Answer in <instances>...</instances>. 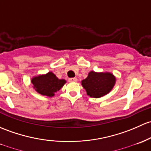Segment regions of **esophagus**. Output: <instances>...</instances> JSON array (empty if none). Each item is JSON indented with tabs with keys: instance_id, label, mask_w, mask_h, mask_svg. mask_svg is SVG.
<instances>
[{
	"instance_id": "esophagus-1",
	"label": "esophagus",
	"mask_w": 151,
	"mask_h": 151,
	"mask_svg": "<svg viewBox=\"0 0 151 151\" xmlns=\"http://www.w3.org/2000/svg\"><path fill=\"white\" fill-rule=\"evenodd\" d=\"M69 82H77V78H69Z\"/></svg>"
}]
</instances>
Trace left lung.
Segmentation results:
<instances>
[{
	"mask_svg": "<svg viewBox=\"0 0 151 151\" xmlns=\"http://www.w3.org/2000/svg\"><path fill=\"white\" fill-rule=\"evenodd\" d=\"M116 78L110 72H95L91 71L88 77L82 81L88 96L92 98H101L106 96L114 88Z\"/></svg>",
	"mask_w": 151,
	"mask_h": 151,
	"instance_id": "1",
	"label": "left lung"
}]
</instances>
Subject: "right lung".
Listing matches in <instances>:
<instances>
[{
	"label": "right lung",
	"mask_w": 151,
	"mask_h": 151,
	"mask_svg": "<svg viewBox=\"0 0 151 151\" xmlns=\"http://www.w3.org/2000/svg\"><path fill=\"white\" fill-rule=\"evenodd\" d=\"M31 82L36 91L42 96L53 97L55 93L61 90L65 83V80H59L53 72L38 75L32 79Z\"/></svg>",
	"instance_id": "obj_1"
}]
</instances>
